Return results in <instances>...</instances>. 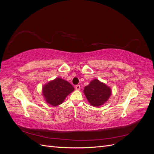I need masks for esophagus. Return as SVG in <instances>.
<instances>
[{"mask_svg": "<svg viewBox=\"0 0 154 154\" xmlns=\"http://www.w3.org/2000/svg\"><path fill=\"white\" fill-rule=\"evenodd\" d=\"M80 85H76L75 86V88L77 90V91H79V90H80Z\"/></svg>", "mask_w": 154, "mask_h": 154, "instance_id": "34e87169", "label": "esophagus"}]
</instances>
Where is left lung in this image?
I'll return each instance as SVG.
<instances>
[{
	"label": "left lung",
	"mask_w": 154,
	"mask_h": 154,
	"mask_svg": "<svg viewBox=\"0 0 154 154\" xmlns=\"http://www.w3.org/2000/svg\"><path fill=\"white\" fill-rule=\"evenodd\" d=\"M83 92L92 106H100L109 100L111 95V88L104 83L94 79L85 87Z\"/></svg>",
	"instance_id": "left-lung-1"
}]
</instances>
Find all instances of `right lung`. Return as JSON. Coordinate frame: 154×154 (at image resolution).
<instances>
[{"label": "right lung", "mask_w": 154, "mask_h": 154, "mask_svg": "<svg viewBox=\"0 0 154 154\" xmlns=\"http://www.w3.org/2000/svg\"><path fill=\"white\" fill-rule=\"evenodd\" d=\"M74 88L71 83L62 78H57L48 82L42 88V94L45 101L56 106L63 103L66 97Z\"/></svg>", "instance_id": "1"}]
</instances>
